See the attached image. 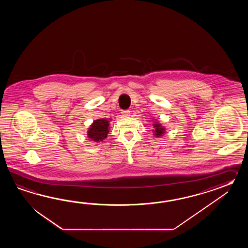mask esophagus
I'll return each instance as SVG.
<instances>
[{"instance_id":"obj_1","label":"esophagus","mask_w":248,"mask_h":248,"mask_svg":"<svg viewBox=\"0 0 248 248\" xmlns=\"http://www.w3.org/2000/svg\"><path fill=\"white\" fill-rule=\"evenodd\" d=\"M122 116L127 117L130 115V111H128V110H126V111H122Z\"/></svg>"}]
</instances>
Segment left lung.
<instances>
[{
  "mask_svg": "<svg viewBox=\"0 0 248 248\" xmlns=\"http://www.w3.org/2000/svg\"><path fill=\"white\" fill-rule=\"evenodd\" d=\"M153 127H154L153 133H154V135H155L156 137H161V136H163L166 128H165L164 126H161V124H159L158 122H154V123H153Z\"/></svg>",
  "mask_w": 248,
  "mask_h": 248,
  "instance_id": "obj_1",
  "label": "left lung"
}]
</instances>
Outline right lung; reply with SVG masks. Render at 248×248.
Masks as SVG:
<instances>
[{
	"mask_svg": "<svg viewBox=\"0 0 248 248\" xmlns=\"http://www.w3.org/2000/svg\"><path fill=\"white\" fill-rule=\"evenodd\" d=\"M109 122L106 119L95 120L88 130V137L93 142H102L109 133Z\"/></svg>",
	"mask_w": 248,
	"mask_h": 248,
	"instance_id": "right-lung-1",
	"label": "right lung"
}]
</instances>
